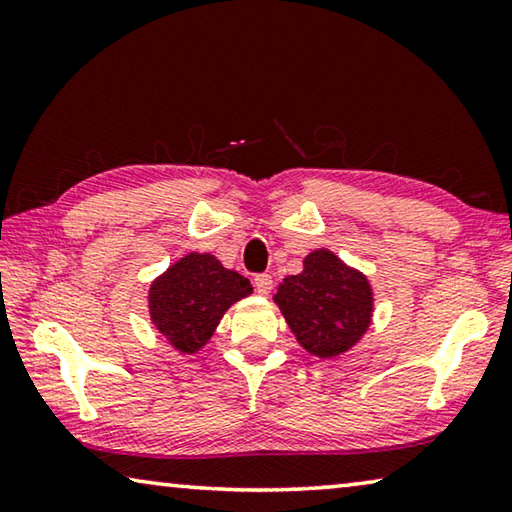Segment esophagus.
<instances>
[{"label": "esophagus", "mask_w": 512, "mask_h": 512, "mask_svg": "<svg viewBox=\"0 0 512 512\" xmlns=\"http://www.w3.org/2000/svg\"><path fill=\"white\" fill-rule=\"evenodd\" d=\"M253 284H255L257 293H262V296H266V293H271V289H273V277L268 275V273H259V275L253 277Z\"/></svg>", "instance_id": "obj_1"}]
</instances>
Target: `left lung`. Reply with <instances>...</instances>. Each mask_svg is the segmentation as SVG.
<instances>
[{
  "mask_svg": "<svg viewBox=\"0 0 512 512\" xmlns=\"http://www.w3.org/2000/svg\"><path fill=\"white\" fill-rule=\"evenodd\" d=\"M275 302L298 343L320 359L352 348L370 325L368 280L329 250H314L305 257V271L284 277Z\"/></svg>",
  "mask_w": 512,
  "mask_h": 512,
  "instance_id": "8db88e82",
  "label": "left lung"
}]
</instances>
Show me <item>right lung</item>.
Here are the masks:
<instances>
[{
	"mask_svg": "<svg viewBox=\"0 0 512 512\" xmlns=\"http://www.w3.org/2000/svg\"><path fill=\"white\" fill-rule=\"evenodd\" d=\"M250 293V282L212 255L192 253L151 284V320L180 352H196L210 339L232 302Z\"/></svg>",
	"mask_w": 512,
	"mask_h": 512,
	"instance_id": "add662e5",
	"label": "right lung"
}]
</instances>
